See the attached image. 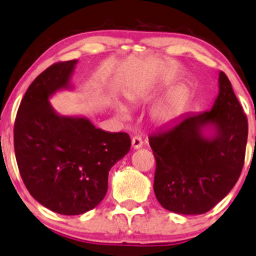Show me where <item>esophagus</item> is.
I'll return each instance as SVG.
<instances>
[{"mask_svg":"<svg viewBox=\"0 0 256 256\" xmlns=\"http://www.w3.org/2000/svg\"><path fill=\"white\" fill-rule=\"evenodd\" d=\"M142 138L140 136H134L132 138V147L134 148V150H138V148L142 147Z\"/></svg>","mask_w":256,"mask_h":256,"instance_id":"obj_1","label":"esophagus"}]
</instances>
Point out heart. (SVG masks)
<instances>
[{"label": "heart", "mask_w": 256, "mask_h": 256, "mask_svg": "<svg viewBox=\"0 0 256 256\" xmlns=\"http://www.w3.org/2000/svg\"><path fill=\"white\" fill-rule=\"evenodd\" d=\"M182 91H173V92L168 94L166 98L159 103L153 110V118L156 122H166L171 120L173 116L176 115V110H178L179 106L182 102ZM118 112L122 118H127V110L123 106H118Z\"/></svg>", "instance_id": "heart-1"}]
</instances>
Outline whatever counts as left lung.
<instances>
[{
    "label": "left lung",
    "mask_w": 256,
    "mask_h": 256,
    "mask_svg": "<svg viewBox=\"0 0 256 256\" xmlns=\"http://www.w3.org/2000/svg\"><path fill=\"white\" fill-rule=\"evenodd\" d=\"M247 116L224 72L210 110L186 114L148 136L156 162L154 194L162 208L202 215L234 188L244 162Z\"/></svg>",
    "instance_id": "1"
}]
</instances>
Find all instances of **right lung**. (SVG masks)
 Here are the masks:
<instances>
[{
    "label": "right lung",
    "instance_id": "add662e5",
    "mask_svg": "<svg viewBox=\"0 0 256 256\" xmlns=\"http://www.w3.org/2000/svg\"><path fill=\"white\" fill-rule=\"evenodd\" d=\"M78 60L50 66L30 85L14 126L15 156L32 197L60 215L97 206L108 190L110 168L130 150L127 133L96 128L82 115H62L50 100L74 90Z\"/></svg>",
    "mask_w": 256,
    "mask_h": 256
}]
</instances>
